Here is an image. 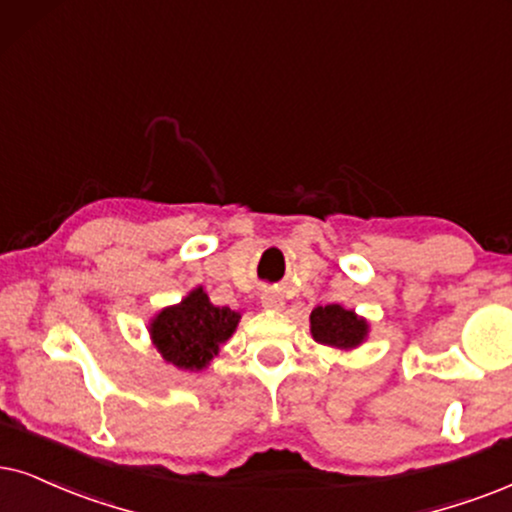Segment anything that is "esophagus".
Listing matches in <instances>:
<instances>
[{"instance_id":"1","label":"esophagus","mask_w":512,"mask_h":512,"mask_svg":"<svg viewBox=\"0 0 512 512\" xmlns=\"http://www.w3.org/2000/svg\"><path fill=\"white\" fill-rule=\"evenodd\" d=\"M283 297L278 295V293H264L262 295V307H267V309H274V312H278V309H283Z\"/></svg>"}]
</instances>
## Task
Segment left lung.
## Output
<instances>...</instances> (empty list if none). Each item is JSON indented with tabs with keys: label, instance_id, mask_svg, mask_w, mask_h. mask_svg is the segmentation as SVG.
Wrapping results in <instances>:
<instances>
[{
	"label": "left lung",
	"instance_id": "1",
	"mask_svg": "<svg viewBox=\"0 0 512 512\" xmlns=\"http://www.w3.org/2000/svg\"><path fill=\"white\" fill-rule=\"evenodd\" d=\"M312 338L335 349H354L366 340L368 321L340 304L316 307L309 316Z\"/></svg>",
	"mask_w": 512,
	"mask_h": 512
}]
</instances>
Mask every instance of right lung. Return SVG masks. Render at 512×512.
I'll return each instance as SVG.
<instances>
[{
    "label": "right lung",
    "instance_id": "1",
    "mask_svg": "<svg viewBox=\"0 0 512 512\" xmlns=\"http://www.w3.org/2000/svg\"><path fill=\"white\" fill-rule=\"evenodd\" d=\"M241 312L215 307L203 288H193L179 304L153 316L148 333L167 364L203 371L236 331Z\"/></svg>",
    "mask_w": 512,
    "mask_h": 512
}]
</instances>
